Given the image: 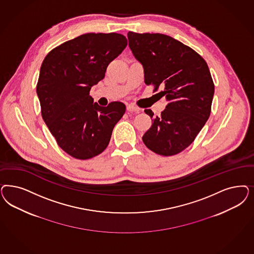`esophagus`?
<instances>
[{
  "instance_id": "1",
  "label": "esophagus",
  "mask_w": 254,
  "mask_h": 254,
  "mask_svg": "<svg viewBox=\"0 0 254 254\" xmlns=\"http://www.w3.org/2000/svg\"><path fill=\"white\" fill-rule=\"evenodd\" d=\"M127 110H128L129 112H131V113H138L140 108L139 107H134V106H132V105H128V106H127Z\"/></svg>"
}]
</instances>
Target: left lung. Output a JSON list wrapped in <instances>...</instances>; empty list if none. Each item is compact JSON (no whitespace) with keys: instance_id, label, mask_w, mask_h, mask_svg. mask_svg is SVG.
<instances>
[{"instance_id":"1","label":"left lung","mask_w":254,"mask_h":254,"mask_svg":"<svg viewBox=\"0 0 254 254\" xmlns=\"http://www.w3.org/2000/svg\"><path fill=\"white\" fill-rule=\"evenodd\" d=\"M129 47L144 68L147 85L161 86L158 94L167 106L153 118L143 135L144 144L157 154L171 156L188 147L209 118L214 83L205 60L193 49L162 33L129 32Z\"/></svg>"}]
</instances>
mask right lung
Listing matches in <instances>:
<instances>
[{
    "label": "right lung",
    "instance_id": "add662e5",
    "mask_svg": "<svg viewBox=\"0 0 254 254\" xmlns=\"http://www.w3.org/2000/svg\"><path fill=\"white\" fill-rule=\"evenodd\" d=\"M126 46L120 33H86L52 49L43 61L36 87L42 118L60 147L75 159L102 153L125 113L122 102L99 106L90 90Z\"/></svg>",
    "mask_w": 254,
    "mask_h": 254
}]
</instances>
